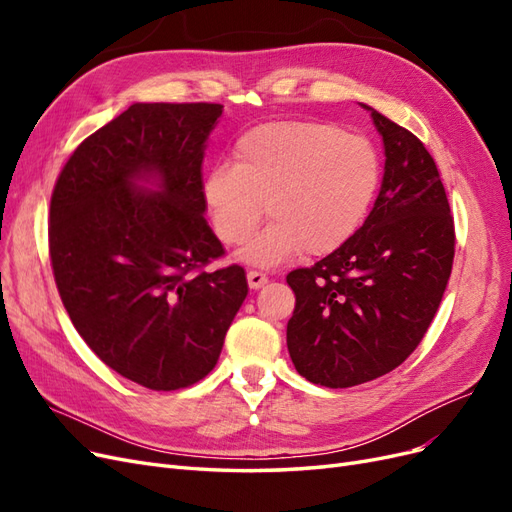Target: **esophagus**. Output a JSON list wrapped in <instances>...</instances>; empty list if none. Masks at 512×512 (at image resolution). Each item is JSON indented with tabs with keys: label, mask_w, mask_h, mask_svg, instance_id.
Segmentation results:
<instances>
[{
	"label": "esophagus",
	"mask_w": 512,
	"mask_h": 512,
	"mask_svg": "<svg viewBox=\"0 0 512 512\" xmlns=\"http://www.w3.org/2000/svg\"><path fill=\"white\" fill-rule=\"evenodd\" d=\"M269 280H267V275H262V273H258V271H250L247 273V286H250L252 290H258L260 286H265Z\"/></svg>",
	"instance_id": "obj_1"
}]
</instances>
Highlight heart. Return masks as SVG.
I'll return each instance as SVG.
<instances>
[{"label": "heart", "mask_w": 512, "mask_h": 512, "mask_svg": "<svg viewBox=\"0 0 512 512\" xmlns=\"http://www.w3.org/2000/svg\"><path fill=\"white\" fill-rule=\"evenodd\" d=\"M232 158L209 170L200 196L226 247L250 239L267 205L269 226L239 254L258 269L337 252L363 226L380 185L376 149L329 123H262L239 136Z\"/></svg>", "instance_id": "1"}]
</instances>
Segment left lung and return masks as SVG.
<instances>
[{
    "instance_id": "1",
    "label": "left lung",
    "mask_w": 512,
    "mask_h": 512,
    "mask_svg": "<svg viewBox=\"0 0 512 512\" xmlns=\"http://www.w3.org/2000/svg\"><path fill=\"white\" fill-rule=\"evenodd\" d=\"M371 113L384 145L374 209L356 235L314 267L290 271L286 344L309 382L348 389L389 374L421 344L455 256V224L425 145Z\"/></svg>"
}]
</instances>
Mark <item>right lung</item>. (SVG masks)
<instances>
[{"label": "right lung", "instance_id": "1", "mask_svg": "<svg viewBox=\"0 0 512 512\" xmlns=\"http://www.w3.org/2000/svg\"><path fill=\"white\" fill-rule=\"evenodd\" d=\"M222 104L136 102L76 147L51 196L59 297L100 361L151 391L203 380L247 297L205 220L203 160Z\"/></svg>", "mask_w": 512, "mask_h": 512}]
</instances>
